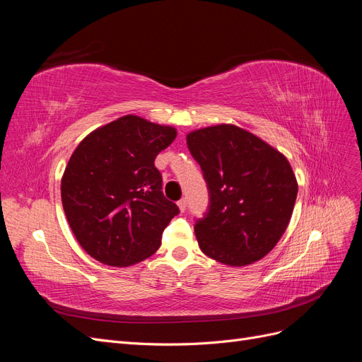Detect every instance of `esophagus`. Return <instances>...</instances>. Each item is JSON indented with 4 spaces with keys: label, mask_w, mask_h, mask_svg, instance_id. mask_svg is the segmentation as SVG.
<instances>
[{
    "label": "esophagus",
    "mask_w": 362,
    "mask_h": 362,
    "mask_svg": "<svg viewBox=\"0 0 362 362\" xmlns=\"http://www.w3.org/2000/svg\"><path fill=\"white\" fill-rule=\"evenodd\" d=\"M178 208H180L181 213L185 211V208H187V201H185V198H182V199L178 201Z\"/></svg>",
    "instance_id": "esophagus-1"
}]
</instances>
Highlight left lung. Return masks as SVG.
<instances>
[{
    "mask_svg": "<svg viewBox=\"0 0 362 362\" xmlns=\"http://www.w3.org/2000/svg\"><path fill=\"white\" fill-rule=\"evenodd\" d=\"M187 146L210 192L194 234L206 257L252 264L278 245L290 223L298 181L287 157L233 124L190 131Z\"/></svg>",
    "mask_w": 362,
    "mask_h": 362,
    "instance_id": "obj_1",
    "label": "left lung"
}]
</instances>
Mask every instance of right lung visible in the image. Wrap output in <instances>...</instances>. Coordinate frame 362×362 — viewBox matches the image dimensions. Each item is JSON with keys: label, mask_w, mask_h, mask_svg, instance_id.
Returning a JSON list of instances; mask_svg holds the SVG:
<instances>
[{"label": "right lung", "mask_w": 362, "mask_h": 362, "mask_svg": "<svg viewBox=\"0 0 362 362\" xmlns=\"http://www.w3.org/2000/svg\"><path fill=\"white\" fill-rule=\"evenodd\" d=\"M177 129L127 115L87 134L62 177V204L80 246L96 261L128 267L156 254L180 213L164 198L156 157Z\"/></svg>", "instance_id": "1"}]
</instances>
